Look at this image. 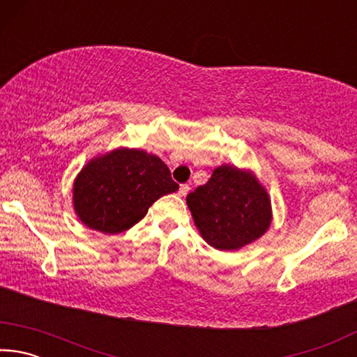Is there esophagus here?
Here are the masks:
<instances>
[{"instance_id": "esophagus-1", "label": "esophagus", "mask_w": 357, "mask_h": 357, "mask_svg": "<svg viewBox=\"0 0 357 357\" xmlns=\"http://www.w3.org/2000/svg\"><path fill=\"white\" fill-rule=\"evenodd\" d=\"M189 190H190V187L187 185V184H183V185H179V190H178V195L179 197H185L187 193H189Z\"/></svg>"}]
</instances>
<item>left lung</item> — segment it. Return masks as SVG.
Masks as SVG:
<instances>
[{
	"mask_svg": "<svg viewBox=\"0 0 357 357\" xmlns=\"http://www.w3.org/2000/svg\"><path fill=\"white\" fill-rule=\"evenodd\" d=\"M202 238L217 250H239L268 231L273 204L252 170L223 164L185 198Z\"/></svg>",
	"mask_w": 357,
	"mask_h": 357,
	"instance_id": "obj_1",
	"label": "left lung"
}]
</instances>
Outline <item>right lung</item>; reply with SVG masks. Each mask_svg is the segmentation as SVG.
<instances>
[{"instance_id":"right-lung-1","label":"right lung","mask_w":357,"mask_h":357,"mask_svg":"<svg viewBox=\"0 0 357 357\" xmlns=\"http://www.w3.org/2000/svg\"><path fill=\"white\" fill-rule=\"evenodd\" d=\"M178 189L160 157L119 146L82 168L72 185V206L89 229L118 234L140 222L155 200Z\"/></svg>"}]
</instances>
